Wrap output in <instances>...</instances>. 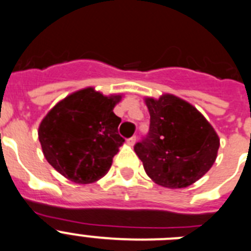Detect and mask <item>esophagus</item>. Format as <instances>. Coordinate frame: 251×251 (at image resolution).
Wrapping results in <instances>:
<instances>
[{
    "instance_id": "1",
    "label": "esophagus",
    "mask_w": 251,
    "mask_h": 251,
    "mask_svg": "<svg viewBox=\"0 0 251 251\" xmlns=\"http://www.w3.org/2000/svg\"><path fill=\"white\" fill-rule=\"evenodd\" d=\"M136 141H137V137L133 136V137H130L129 139H127V143L130 146V147H133V146H134V143H136Z\"/></svg>"
}]
</instances>
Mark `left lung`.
<instances>
[{"instance_id": "8db88e82", "label": "left lung", "mask_w": 251, "mask_h": 251, "mask_svg": "<svg viewBox=\"0 0 251 251\" xmlns=\"http://www.w3.org/2000/svg\"><path fill=\"white\" fill-rule=\"evenodd\" d=\"M150 132L134 146L153 182L183 188L200 179L216 161L220 139L192 104L174 94L145 98Z\"/></svg>"}]
</instances>
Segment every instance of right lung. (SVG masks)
Segmentation results:
<instances>
[{"label": "right lung", "instance_id": "right-lung-1", "mask_svg": "<svg viewBox=\"0 0 251 251\" xmlns=\"http://www.w3.org/2000/svg\"><path fill=\"white\" fill-rule=\"evenodd\" d=\"M121 94L109 97L89 86L60 100L39 126L46 161L60 175L79 185L105 176L124 139L121 118L113 112Z\"/></svg>", "mask_w": 251, "mask_h": 251}]
</instances>
